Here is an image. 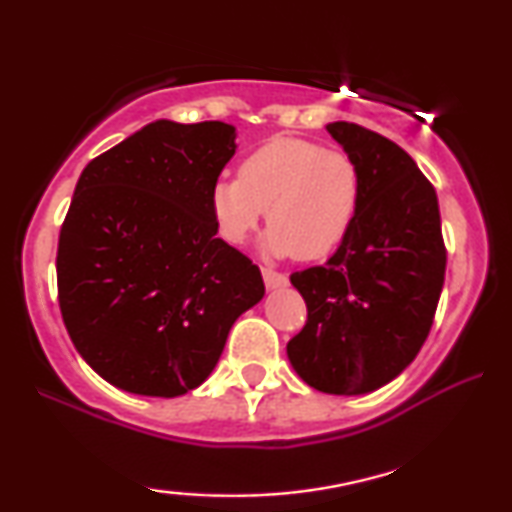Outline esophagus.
<instances>
[{"mask_svg":"<svg viewBox=\"0 0 512 512\" xmlns=\"http://www.w3.org/2000/svg\"><path fill=\"white\" fill-rule=\"evenodd\" d=\"M263 279L268 289H282V286L289 284V279H286L284 272H277L272 268H263Z\"/></svg>","mask_w":512,"mask_h":512,"instance_id":"1","label":"esophagus"}]
</instances>
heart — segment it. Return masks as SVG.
Wrapping results in <instances>:
<instances>
[{"instance_id":"1","label":"heart","mask_w":512,"mask_h":512,"mask_svg":"<svg viewBox=\"0 0 512 512\" xmlns=\"http://www.w3.org/2000/svg\"><path fill=\"white\" fill-rule=\"evenodd\" d=\"M361 195V172L349 153L303 137H272L242 160L237 177L216 179L209 200L226 242H247L265 209V254L319 261L352 233Z\"/></svg>"}]
</instances>
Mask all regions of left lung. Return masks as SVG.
I'll use <instances>...</instances> for the list:
<instances>
[{"label":"left lung","instance_id":"left-lung-1","mask_svg":"<svg viewBox=\"0 0 512 512\" xmlns=\"http://www.w3.org/2000/svg\"><path fill=\"white\" fill-rule=\"evenodd\" d=\"M326 130L361 172V209L324 265L293 272L307 321L286 354L303 382L368 394L415 361L431 331L447 251L436 188L391 139L356 123Z\"/></svg>","mask_w":512,"mask_h":512}]
</instances>
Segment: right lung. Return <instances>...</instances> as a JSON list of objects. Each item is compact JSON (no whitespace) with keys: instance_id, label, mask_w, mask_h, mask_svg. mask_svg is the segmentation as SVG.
Segmentation results:
<instances>
[{"instance_id":"1","label":"right lung","mask_w":512,"mask_h":512,"mask_svg":"<svg viewBox=\"0 0 512 512\" xmlns=\"http://www.w3.org/2000/svg\"><path fill=\"white\" fill-rule=\"evenodd\" d=\"M221 121H156L90 160L58 242L62 321L114 387H200L235 319L263 298L258 265L216 237L212 186L235 156Z\"/></svg>"}]
</instances>
